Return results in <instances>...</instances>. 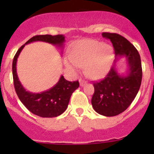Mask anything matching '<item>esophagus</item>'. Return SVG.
Returning <instances> with one entry per match:
<instances>
[{
    "label": "esophagus",
    "mask_w": 154,
    "mask_h": 154,
    "mask_svg": "<svg viewBox=\"0 0 154 154\" xmlns=\"http://www.w3.org/2000/svg\"><path fill=\"white\" fill-rule=\"evenodd\" d=\"M79 84H80V85H81V86H83L84 85H85V84H86V81H85V80L80 79H79Z\"/></svg>",
    "instance_id": "esophagus-1"
}]
</instances>
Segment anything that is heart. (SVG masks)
Listing matches in <instances>:
<instances>
[{
    "label": "heart",
    "instance_id": "1",
    "mask_svg": "<svg viewBox=\"0 0 154 154\" xmlns=\"http://www.w3.org/2000/svg\"><path fill=\"white\" fill-rule=\"evenodd\" d=\"M113 49L107 44L92 39H84L75 43L65 58L63 63L69 70L75 72L85 66V74L98 79L106 75L113 60Z\"/></svg>",
    "mask_w": 154,
    "mask_h": 154
}]
</instances>
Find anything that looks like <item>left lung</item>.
I'll return each mask as SVG.
<instances>
[{"label":"left lung","mask_w":154,"mask_h":154,"mask_svg":"<svg viewBox=\"0 0 154 154\" xmlns=\"http://www.w3.org/2000/svg\"><path fill=\"white\" fill-rule=\"evenodd\" d=\"M102 35L112 42L115 63L119 58L126 57L129 66L126 75H120L114 65L103 79L93 83L94 110L105 116H114L124 112L138 93L142 81V65L138 51L124 37L109 32H103Z\"/></svg>","instance_id":"1"}]
</instances>
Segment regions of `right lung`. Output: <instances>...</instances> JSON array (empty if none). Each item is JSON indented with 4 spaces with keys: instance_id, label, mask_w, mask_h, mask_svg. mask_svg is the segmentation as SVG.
Masks as SVG:
<instances>
[{
    "instance_id": "add662e5",
    "label": "right lung",
    "mask_w": 154,
    "mask_h": 154,
    "mask_svg": "<svg viewBox=\"0 0 154 154\" xmlns=\"http://www.w3.org/2000/svg\"><path fill=\"white\" fill-rule=\"evenodd\" d=\"M38 41L62 47L65 42V36L63 35L54 36L50 35H35L30 38L25 45ZM25 45H23L17 50L12 63L14 85L16 93L24 106L35 115L45 118L56 117L63 113L67 109L71 96L79 88V81H67L62 75L56 85L48 90L41 93H33L25 90L19 81L16 71L17 59Z\"/></svg>"
}]
</instances>
